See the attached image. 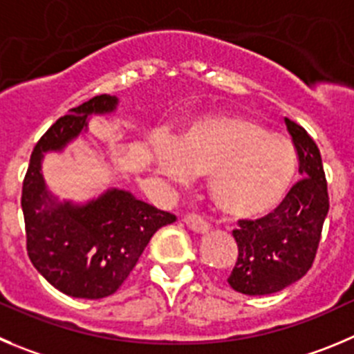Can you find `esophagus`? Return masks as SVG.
<instances>
[{"mask_svg": "<svg viewBox=\"0 0 354 354\" xmlns=\"http://www.w3.org/2000/svg\"><path fill=\"white\" fill-rule=\"evenodd\" d=\"M183 222L187 223L188 229L194 230V232L197 234H206L207 230H209V225H207L206 220L197 213H187L183 216Z\"/></svg>", "mask_w": 354, "mask_h": 354, "instance_id": "obj_1", "label": "esophagus"}]
</instances>
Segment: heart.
Returning a JSON list of instances; mask_svg holds the SVG:
<instances>
[{
  "mask_svg": "<svg viewBox=\"0 0 354 354\" xmlns=\"http://www.w3.org/2000/svg\"><path fill=\"white\" fill-rule=\"evenodd\" d=\"M160 173L174 181L209 176L214 206L232 218L272 209L295 173V150L285 138L244 117H218L194 125L178 143H157Z\"/></svg>",
  "mask_w": 354,
  "mask_h": 354,
  "instance_id": "obj_1",
  "label": "heart"
}]
</instances>
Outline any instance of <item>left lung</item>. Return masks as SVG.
<instances>
[{
    "label": "left lung",
    "instance_id": "8db88e82",
    "mask_svg": "<svg viewBox=\"0 0 354 354\" xmlns=\"http://www.w3.org/2000/svg\"><path fill=\"white\" fill-rule=\"evenodd\" d=\"M285 124L302 178L272 213L232 230L239 255L227 281L244 295L281 292L311 269L330 207L318 145L300 124L286 117Z\"/></svg>",
    "mask_w": 354,
    "mask_h": 354
}]
</instances>
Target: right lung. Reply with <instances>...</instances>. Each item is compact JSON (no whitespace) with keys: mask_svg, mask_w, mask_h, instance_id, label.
I'll list each match as a JSON object with an SVG mask.
<instances>
[{"mask_svg":"<svg viewBox=\"0 0 354 354\" xmlns=\"http://www.w3.org/2000/svg\"><path fill=\"white\" fill-rule=\"evenodd\" d=\"M115 95L101 94L59 118L38 140L22 181V213L29 260L52 286L77 299H104L136 267L151 236L176 216L110 190L87 206H50L39 166L47 150H59L87 125V115L106 113Z\"/></svg>","mask_w":354,"mask_h":354,"instance_id":"obj_1","label":"right lung"}]
</instances>
